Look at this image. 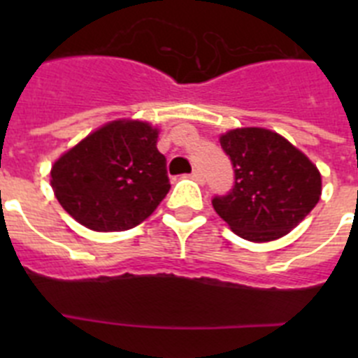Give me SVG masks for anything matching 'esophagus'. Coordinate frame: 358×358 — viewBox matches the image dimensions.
<instances>
[{
	"instance_id": "obj_1",
	"label": "esophagus",
	"mask_w": 358,
	"mask_h": 358,
	"mask_svg": "<svg viewBox=\"0 0 358 358\" xmlns=\"http://www.w3.org/2000/svg\"><path fill=\"white\" fill-rule=\"evenodd\" d=\"M192 179H194V181H197V182H204V176H202V172L199 169H195L194 172H192Z\"/></svg>"
}]
</instances>
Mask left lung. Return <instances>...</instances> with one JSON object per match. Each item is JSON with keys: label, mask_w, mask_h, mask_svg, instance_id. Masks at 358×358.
Masks as SVG:
<instances>
[{"label": "left lung", "mask_w": 358, "mask_h": 358, "mask_svg": "<svg viewBox=\"0 0 358 358\" xmlns=\"http://www.w3.org/2000/svg\"><path fill=\"white\" fill-rule=\"evenodd\" d=\"M235 169V188L215 197L229 229L249 242L285 236L321 199V172L299 148L264 127L231 129L218 138Z\"/></svg>", "instance_id": "obj_1"}]
</instances>
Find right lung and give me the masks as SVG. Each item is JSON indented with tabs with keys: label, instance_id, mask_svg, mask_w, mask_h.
I'll return each instance as SVG.
<instances>
[{
	"label": "right lung",
	"instance_id": "add662e5",
	"mask_svg": "<svg viewBox=\"0 0 358 358\" xmlns=\"http://www.w3.org/2000/svg\"><path fill=\"white\" fill-rule=\"evenodd\" d=\"M159 129L120 118L90 132L50 170L57 201L78 224L98 233L141 224L169 194Z\"/></svg>",
	"mask_w": 358,
	"mask_h": 358
}]
</instances>
